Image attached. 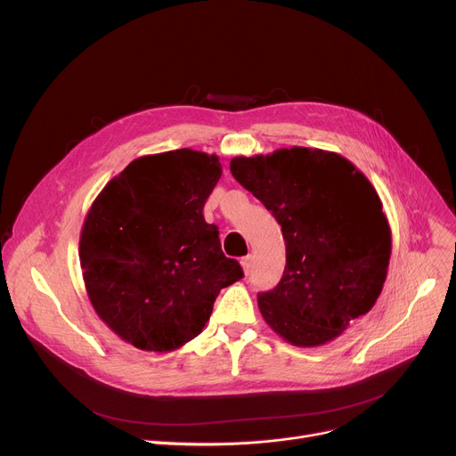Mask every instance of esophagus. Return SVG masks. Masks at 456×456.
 <instances>
[{
    "label": "esophagus",
    "instance_id": "obj_1",
    "mask_svg": "<svg viewBox=\"0 0 456 456\" xmlns=\"http://www.w3.org/2000/svg\"><path fill=\"white\" fill-rule=\"evenodd\" d=\"M252 263H254V257L252 256H245L243 259H240V266H243V271L248 274L250 269H252Z\"/></svg>",
    "mask_w": 456,
    "mask_h": 456
}]
</instances>
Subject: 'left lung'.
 <instances>
[{"label": "left lung", "mask_w": 456, "mask_h": 456, "mask_svg": "<svg viewBox=\"0 0 456 456\" xmlns=\"http://www.w3.org/2000/svg\"><path fill=\"white\" fill-rule=\"evenodd\" d=\"M230 171L285 239L283 278L257 294L265 322L294 346L337 338L373 307L387 280L392 233L378 191L350 159L322 149L237 156Z\"/></svg>", "instance_id": "8db88e82"}]
</instances>
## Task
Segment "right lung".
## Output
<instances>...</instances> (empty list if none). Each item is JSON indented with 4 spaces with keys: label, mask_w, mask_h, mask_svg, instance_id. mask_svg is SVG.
Returning a JSON list of instances; mask_svg holds the SVG:
<instances>
[{
    "label": "right lung",
    "mask_w": 456,
    "mask_h": 456,
    "mask_svg": "<svg viewBox=\"0 0 456 456\" xmlns=\"http://www.w3.org/2000/svg\"><path fill=\"white\" fill-rule=\"evenodd\" d=\"M221 175L216 154L193 149L142 156L88 211L78 240L88 298L138 350L166 354L195 338L221 289L243 278L202 213Z\"/></svg>",
    "instance_id": "right-lung-1"
}]
</instances>
